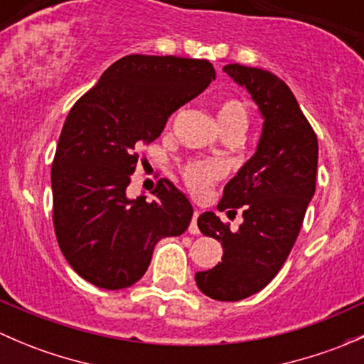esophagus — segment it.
Segmentation results:
<instances>
[{"instance_id": "obj_1", "label": "esophagus", "mask_w": 364, "mask_h": 364, "mask_svg": "<svg viewBox=\"0 0 364 364\" xmlns=\"http://www.w3.org/2000/svg\"><path fill=\"white\" fill-rule=\"evenodd\" d=\"M197 218H199V211H193V216H192V222H190V225H188V232L190 234H199L200 230H199V227H197Z\"/></svg>"}]
</instances>
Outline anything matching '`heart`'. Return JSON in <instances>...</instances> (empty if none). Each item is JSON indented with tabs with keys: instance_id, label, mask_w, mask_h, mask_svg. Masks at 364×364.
Masks as SVG:
<instances>
[{
	"instance_id": "obj_1",
	"label": "heart",
	"mask_w": 364,
	"mask_h": 364,
	"mask_svg": "<svg viewBox=\"0 0 364 364\" xmlns=\"http://www.w3.org/2000/svg\"><path fill=\"white\" fill-rule=\"evenodd\" d=\"M216 116H218L220 128L223 134L227 132H237L245 134L250 123V114L248 107L237 98H225L216 107ZM225 167L222 161H190L183 168V178L185 183L193 190V192H205L213 183L223 178Z\"/></svg>"
}]
</instances>
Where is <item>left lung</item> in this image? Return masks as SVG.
<instances>
[{
  "instance_id": "8db88e82",
  "label": "left lung",
  "mask_w": 364,
  "mask_h": 364,
  "mask_svg": "<svg viewBox=\"0 0 364 364\" xmlns=\"http://www.w3.org/2000/svg\"><path fill=\"white\" fill-rule=\"evenodd\" d=\"M247 87L264 117L255 155L223 188L218 209H241L243 223L230 230L213 211L197 220L204 236L222 241V262L196 274L197 287L216 301H240L262 291L294 247L315 193L318 142L291 87L262 68L225 65Z\"/></svg>"
}]
</instances>
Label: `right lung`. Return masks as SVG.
Instances as JSON below:
<instances>
[{"mask_svg":"<svg viewBox=\"0 0 364 364\" xmlns=\"http://www.w3.org/2000/svg\"><path fill=\"white\" fill-rule=\"evenodd\" d=\"M216 77L208 60L130 54L70 109L50 168L58 245L79 277L107 291L134 285L161 237L192 220L190 200L167 179L128 199L139 149L160 137L172 112Z\"/></svg>","mask_w":364,"mask_h":364,"instance_id":"add662e5","label":"right lung"}]
</instances>
